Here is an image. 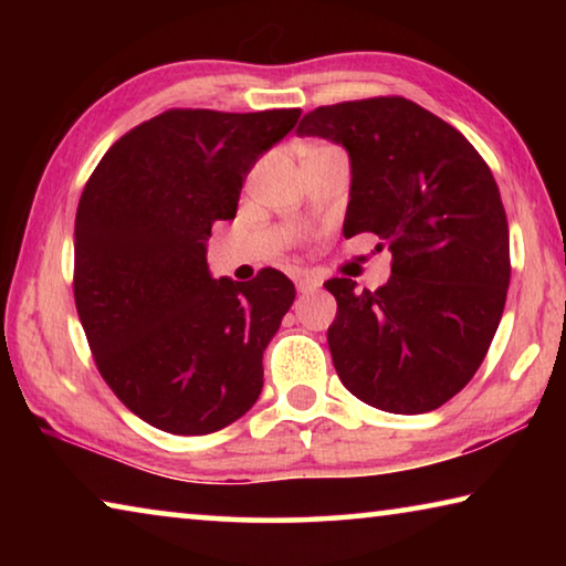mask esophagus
<instances>
[{
	"label": "esophagus",
	"instance_id": "esophagus-1",
	"mask_svg": "<svg viewBox=\"0 0 566 566\" xmlns=\"http://www.w3.org/2000/svg\"><path fill=\"white\" fill-rule=\"evenodd\" d=\"M319 286H322V282L317 280V276H300V280H296V292H302V294L319 290Z\"/></svg>",
	"mask_w": 566,
	"mask_h": 566
}]
</instances>
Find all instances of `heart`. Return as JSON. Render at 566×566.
<instances>
[{
    "label": "heart",
    "mask_w": 566,
    "mask_h": 566,
    "mask_svg": "<svg viewBox=\"0 0 566 566\" xmlns=\"http://www.w3.org/2000/svg\"><path fill=\"white\" fill-rule=\"evenodd\" d=\"M324 145H314V147H306V151H312V149H322Z\"/></svg>",
    "instance_id": "1"
}]
</instances>
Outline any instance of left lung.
Listing matches in <instances>:
<instances>
[{"label":"left lung","mask_w":566,"mask_h":566,"mask_svg":"<svg viewBox=\"0 0 566 566\" xmlns=\"http://www.w3.org/2000/svg\"><path fill=\"white\" fill-rule=\"evenodd\" d=\"M349 151L344 237L371 232L391 252L385 286L334 276L327 332L354 397L391 415L452 399L482 364L510 290V227L500 187L462 132L405 97L317 107L296 127Z\"/></svg>","instance_id":"8db88e82"}]
</instances>
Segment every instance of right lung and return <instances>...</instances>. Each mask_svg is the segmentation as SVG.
I'll return each mask as SVG.
<instances>
[{
    "label": "right lung",
    "instance_id": "obj_1",
    "mask_svg": "<svg viewBox=\"0 0 566 566\" xmlns=\"http://www.w3.org/2000/svg\"><path fill=\"white\" fill-rule=\"evenodd\" d=\"M300 114L167 109L114 142L82 191L76 312L104 381L161 432H217L260 399L294 284L272 266L212 280L207 239Z\"/></svg>",
    "mask_w": 566,
    "mask_h": 566
}]
</instances>
